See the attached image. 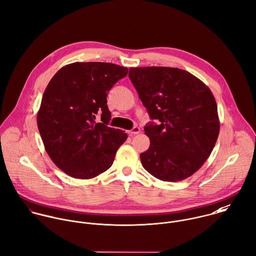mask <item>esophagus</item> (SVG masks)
I'll list each match as a JSON object with an SVG mask.
<instances>
[{"label":"esophagus","mask_w":256,"mask_h":256,"mask_svg":"<svg viewBox=\"0 0 256 256\" xmlns=\"http://www.w3.org/2000/svg\"><path fill=\"white\" fill-rule=\"evenodd\" d=\"M131 136H133V135H137V134H139L140 133V128L139 127H134L132 130H130L129 132H128Z\"/></svg>","instance_id":"34e87169"}]
</instances>
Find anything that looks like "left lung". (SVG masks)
<instances>
[{"label":"left lung","mask_w":256,"mask_h":256,"mask_svg":"<svg viewBox=\"0 0 256 256\" xmlns=\"http://www.w3.org/2000/svg\"><path fill=\"white\" fill-rule=\"evenodd\" d=\"M129 78L150 119V139L140 154L146 171L162 181L194 174L211 154L220 123L210 89L187 71L170 67L130 68Z\"/></svg>","instance_id":"1"}]
</instances>
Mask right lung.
<instances>
[{
  "instance_id": "1",
  "label": "right lung",
  "mask_w": 256,
  "mask_h": 256,
  "mask_svg": "<svg viewBox=\"0 0 256 256\" xmlns=\"http://www.w3.org/2000/svg\"><path fill=\"white\" fill-rule=\"evenodd\" d=\"M128 74L112 63H72L61 68L49 82L37 115L45 149L63 172L90 179L108 170L127 134L111 128L107 94ZM102 122L96 124V116Z\"/></svg>"
}]
</instances>
